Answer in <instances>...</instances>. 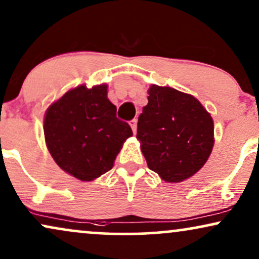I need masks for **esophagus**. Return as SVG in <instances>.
<instances>
[{
    "instance_id": "obj_1",
    "label": "esophagus",
    "mask_w": 259,
    "mask_h": 259,
    "mask_svg": "<svg viewBox=\"0 0 259 259\" xmlns=\"http://www.w3.org/2000/svg\"><path fill=\"white\" fill-rule=\"evenodd\" d=\"M130 126H132L134 134H136V130H137V119H133L132 122H130Z\"/></svg>"
}]
</instances>
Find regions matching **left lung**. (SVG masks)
Instances as JSON below:
<instances>
[{
	"label": "left lung",
	"instance_id": "obj_1",
	"mask_svg": "<svg viewBox=\"0 0 259 259\" xmlns=\"http://www.w3.org/2000/svg\"><path fill=\"white\" fill-rule=\"evenodd\" d=\"M136 139L148 167L162 181L181 183L203 167L214 147V122L194 96L152 84Z\"/></svg>",
	"mask_w": 259,
	"mask_h": 259
}]
</instances>
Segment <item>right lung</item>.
I'll use <instances>...</instances> for the list:
<instances>
[{
	"label": "right lung",
	"mask_w": 259,
	"mask_h": 259,
	"mask_svg": "<svg viewBox=\"0 0 259 259\" xmlns=\"http://www.w3.org/2000/svg\"><path fill=\"white\" fill-rule=\"evenodd\" d=\"M107 84L71 88L48 107L45 143L52 159L68 175L92 182L113 167L133 130L116 117Z\"/></svg>",
	"instance_id": "right-lung-1"
}]
</instances>
